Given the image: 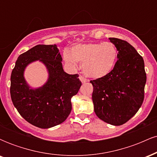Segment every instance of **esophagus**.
Segmentation results:
<instances>
[{
	"mask_svg": "<svg viewBox=\"0 0 157 157\" xmlns=\"http://www.w3.org/2000/svg\"><path fill=\"white\" fill-rule=\"evenodd\" d=\"M79 78H80V80L81 82H82V83H84V82H86L88 81L87 79L86 78V77L82 76V75H80V77H79Z\"/></svg>",
	"mask_w": 157,
	"mask_h": 157,
	"instance_id": "34e87169",
	"label": "esophagus"
}]
</instances>
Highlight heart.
I'll return each mask as SVG.
<instances>
[{
    "label": "heart",
    "mask_w": 157,
    "mask_h": 157,
    "mask_svg": "<svg viewBox=\"0 0 157 157\" xmlns=\"http://www.w3.org/2000/svg\"><path fill=\"white\" fill-rule=\"evenodd\" d=\"M118 52L111 42L79 44L71 49V54L65 52L64 59L70 64L76 61L82 63V71L91 78H101L112 71L117 59Z\"/></svg>",
    "instance_id": "heart-1"
}]
</instances>
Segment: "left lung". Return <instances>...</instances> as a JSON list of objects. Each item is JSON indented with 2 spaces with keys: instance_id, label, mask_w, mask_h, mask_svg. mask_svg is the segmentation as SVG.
I'll list each match as a JSON object with an SVG mask.
<instances>
[{
  "instance_id": "left-lung-1",
  "label": "left lung",
  "mask_w": 157,
  "mask_h": 157,
  "mask_svg": "<svg viewBox=\"0 0 157 157\" xmlns=\"http://www.w3.org/2000/svg\"><path fill=\"white\" fill-rule=\"evenodd\" d=\"M109 40L117 49L118 60L109 75L90 81L94 88L92 100L100 120L121 125L141 107L146 73L143 58L130 44L114 37Z\"/></svg>"
}]
</instances>
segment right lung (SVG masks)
Wrapping results in <instances>:
<instances>
[{"label": "right lung", "instance_id": "1", "mask_svg": "<svg viewBox=\"0 0 157 157\" xmlns=\"http://www.w3.org/2000/svg\"><path fill=\"white\" fill-rule=\"evenodd\" d=\"M38 59L46 65L50 77L44 86L30 90L23 71L29 63ZM61 61L56 45H37L19 56L12 71L10 94L13 105L36 127L48 128L63 122L71 111V98L82 86L79 75L65 72Z\"/></svg>", "mask_w": 157, "mask_h": 157}]
</instances>
